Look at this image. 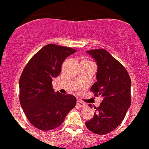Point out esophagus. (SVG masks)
Masks as SVG:
<instances>
[{"label":"esophagus","mask_w":149,"mask_h":149,"mask_svg":"<svg viewBox=\"0 0 149 149\" xmlns=\"http://www.w3.org/2000/svg\"><path fill=\"white\" fill-rule=\"evenodd\" d=\"M76 104H77V105L79 106L80 107H84L85 106V104L83 103V102H81V101H80V100H77Z\"/></svg>","instance_id":"34e87169"}]
</instances>
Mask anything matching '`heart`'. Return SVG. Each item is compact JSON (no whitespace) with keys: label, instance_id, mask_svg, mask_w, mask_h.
<instances>
[{"label":"heart","instance_id":"heart-1","mask_svg":"<svg viewBox=\"0 0 149 149\" xmlns=\"http://www.w3.org/2000/svg\"><path fill=\"white\" fill-rule=\"evenodd\" d=\"M86 61H87V60H86Z\"/></svg>","mask_w":149,"mask_h":149}]
</instances>
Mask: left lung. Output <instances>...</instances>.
I'll use <instances>...</instances> for the list:
<instances>
[{
  "label": "left lung",
  "instance_id": "1",
  "mask_svg": "<svg viewBox=\"0 0 149 149\" xmlns=\"http://www.w3.org/2000/svg\"><path fill=\"white\" fill-rule=\"evenodd\" d=\"M97 61V82L91 89L95 96H102L100 107H95L94 117L85 122L89 130L106 134L123 120L131 104V79L127 70L104 49L87 51ZM92 108L91 104H89Z\"/></svg>",
  "mask_w": 149,
  "mask_h": 149
}]
</instances>
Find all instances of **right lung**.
Returning <instances> with one entry per match:
<instances>
[{"label": "right lung", "instance_id": "1", "mask_svg": "<svg viewBox=\"0 0 149 149\" xmlns=\"http://www.w3.org/2000/svg\"><path fill=\"white\" fill-rule=\"evenodd\" d=\"M71 47L48 44L29 61L19 79V102L27 119L40 130L59 127L71 109L76 98L54 92L52 79L60 74L66 57L76 52Z\"/></svg>", "mask_w": 149, "mask_h": 149}]
</instances>
